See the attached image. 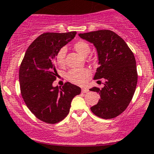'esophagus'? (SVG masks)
I'll return each instance as SVG.
<instances>
[{"label":"esophagus","instance_id":"obj_1","mask_svg":"<svg viewBox=\"0 0 154 154\" xmlns=\"http://www.w3.org/2000/svg\"><path fill=\"white\" fill-rule=\"evenodd\" d=\"M82 92L83 93H88V89L86 88H82Z\"/></svg>","mask_w":154,"mask_h":154}]
</instances>
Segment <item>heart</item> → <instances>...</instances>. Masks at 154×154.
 Returning <instances> with one entry per match:
<instances>
[{"instance_id": "heart-1", "label": "heart", "mask_w": 154, "mask_h": 154, "mask_svg": "<svg viewBox=\"0 0 154 154\" xmlns=\"http://www.w3.org/2000/svg\"><path fill=\"white\" fill-rule=\"evenodd\" d=\"M74 49L77 53L83 57H86L90 52V46L86 42L80 41L77 42L74 45ZM66 48H62L59 50L54 57L56 63L60 67H64L66 64ZM91 72L87 68H74L70 70L67 73V80L74 84L83 86L86 83L87 80L90 78Z\"/></svg>"}]
</instances>
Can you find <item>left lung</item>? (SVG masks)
I'll list each match as a JSON object with an SVG mask.
<instances>
[{"instance_id":"8db88e82","label":"left lung","mask_w":154,"mask_h":154,"mask_svg":"<svg viewBox=\"0 0 154 154\" xmlns=\"http://www.w3.org/2000/svg\"><path fill=\"white\" fill-rule=\"evenodd\" d=\"M79 36L97 49L99 67L94 79L105 80L101 89H89L100 97L98 103L91 107V112L103 119L117 117L128 106L136 91L138 74L133 53L123 38L109 29L80 33Z\"/></svg>"}]
</instances>
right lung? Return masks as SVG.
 <instances>
[{"instance_id": "obj_1", "label": "right lung", "mask_w": 154, "mask_h": 154, "mask_svg": "<svg viewBox=\"0 0 154 154\" xmlns=\"http://www.w3.org/2000/svg\"><path fill=\"white\" fill-rule=\"evenodd\" d=\"M77 32H45L37 37L27 48L19 68L21 96L31 112L48 124L61 122L69 112L74 97L80 87L65 83L53 86L58 75L54 64L57 51L71 42Z\"/></svg>"}]
</instances>
